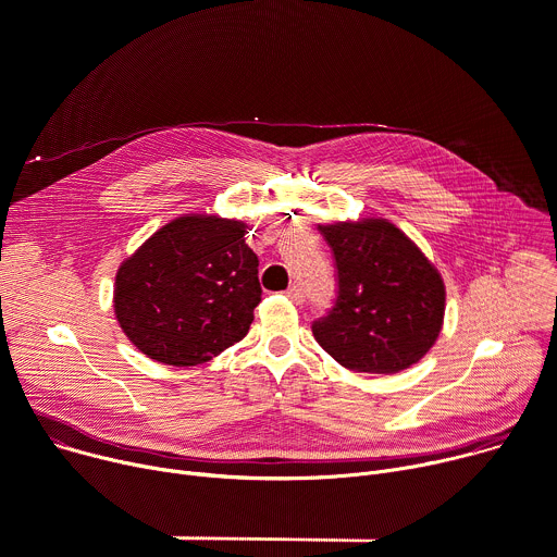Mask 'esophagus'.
I'll return each instance as SVG.
<instances>
[{
	"instance_id": "1",
	"label": "esophagus",
	"mask_w": 557,
	"mask_h": 557,
	"mask_svg": "<svg viewBox=\"0 0 557 557\" xmlns=\"http://www.w3.org/2000/svg\"><path fill=\"white\" fill-rule=\"evenodd\" d=\"M286 297H288L290 301H295V305H301V299H305V295H301V288L295 286V284L286 288Z\"/></svg>"
}]
</instances>
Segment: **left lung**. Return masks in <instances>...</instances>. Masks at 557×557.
<instances>
[{
  "mask_svg": "<svg viewBox=\"0 0 557 557\" xmlns=\"http://www.w3.org/2000/svg\"><path fill=\"white\" fill-rule=\"evenodd\" d=\"M333 250L337 297L313 322L318 344L358 373H397L435 344L446 290L424 252L388 220L320 224Z\"/></svg>",
  "mask_w": 557,
  "mask_h": 557,
  "instance_id": "left-lung-1",
  "label": "left lung"
}]
</instances>
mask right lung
I'll list each match as a JSON object with an SVG mask.
<instances>
[{
    "label": "right lung",
    "mask_w": 557,
    "mask_h": 557,
    "mask_svg": "<svg viewBox=\"0 0 557 557\" xmlns=\"http://www.w3.org/2000/svg\"><path fill=\"white\" fill-rule=\"evenodd\" d=\"M244 235V222L190 213L162 226L122 262L113 309L144 356L195 367L248 333L262 288L258 256Z\"/></svg>",
    "instance_id": "add662e5"
}]
</instances>
